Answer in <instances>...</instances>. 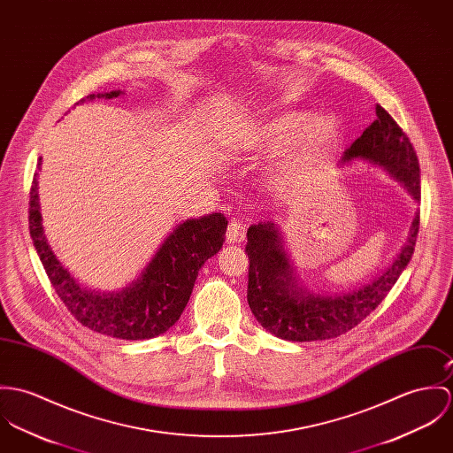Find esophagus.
I'll list each match as a JSON object with an SVG mask.
<instances>
[{"instance_id":"1","label":"esophagus","mask_w":453,"mask_h":453,"mask_svg":"<svg viewBox=\"0 0 453 453\" xmlns=\"http://www.w3.org/2000/svg\"><path fill=\"white\" fill-rule=\"evenodd\" d=\"M245 234H247L245 224L240 219H233L229 222V227H227V233H226L227 243H242L245 240Z\"/></svg>"}]
</instances>
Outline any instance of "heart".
<instances>
[{
	"instance_id": "1",
	"label": "heart",
	"mask_w": 453,
	"mask_h": 453,
	"mask_svg": "<svg viewBox=\"0 0 453 453\" xmlns=\"http://www.w3.org/2000/svg\"><path fill=\"white\" fill-rule=\"evenodd\" d=\"M339 139L341 123L335 116L285 111L250 125L240 134L238 148L257 152L280 150L267 168V186L278 195H292L334 151Z\"/></svg>"
}]
</instances>
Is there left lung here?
I'll return each mask as SVG.
<instances>
[{
    "label": "left lung",
    "mask_w": 453,
    "mask_h": 453,
    "mask_svg": "<svg viewBox=\"0 0 453 453\" xmlns=\"http://www.w3.org/2000/svg\"><path fill=\"white\" fill-rule=\"evenodd\" d=\"M377 119L346 150L342 163L356 159L379 165L420 200V168L413 146L391 114L377 104ZM415 213L402 251L377 278L354 290L319 296L297 283L283 238L273 222L253 224L247 231L249 292L247 299L257 321L273 335L292 342H312L339 337L359 325L398 281L408 265L418 233Z\"/></svg>",
    "instance_id": "obj_1"
}]
</instances>
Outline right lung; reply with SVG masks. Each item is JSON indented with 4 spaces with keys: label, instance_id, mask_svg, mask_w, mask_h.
<instances>
[{
    "label": "right lung",
    "instance_id": "obj_1",
    "mask_svg": "<svg viewBox=\"0 0 453 453\" xmlns=\"http://www.w3.org/2000/svg\"><path fill=\"white\" fill-rule=\"evenodd\" d=\"M118 96L121 90L92 94L80 102ZM226 229L224 213L184 220L161 243L137 280L119 292L102 294L83 288L51 251L42 226L36 175L29 193V233L57 296L83 326L123 341L152 339L177 323L198 271L222 249Z\"/></svg>",
    "mask_w": 453,
    "mask_h": 453
}]
</instances>
